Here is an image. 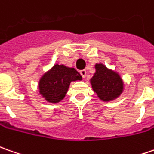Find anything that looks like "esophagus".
Instances as JSON below:
<instances>
[{
    "mask_svg": "<svg viewBox=\"0 0 154 154\" xmlns=\"http://www.w3.org/2000/svg\"><path fill=\"white\" fill-rule=\"evenodd\" d=\"M80 74H81L82 77H83V78H85L86 76H87V72H86V70H82V71H80Z\"/></svg>",
    "mask_w": 154,
    "mask_h": 154,
    "instance_id": "obj_1",
    "label": "esophagus"
}]
</instances>
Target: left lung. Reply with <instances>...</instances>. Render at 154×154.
Instances as JSON below:
<instances>
[{
  "mask_svg": "<svg viewBox=\"0 0 154 154\" xmlns=\"http://www.w3.org/2000/svg\"><path fill=\"white\" fill-rule=\"evenodd\" d=\"M90 83L99 99L104 102L117 99L124 91V82L120 74L102 63L95 64V73Z\"/></svg>",
  "mask_w": 154,
  "mask_h": 154,
  "instance_id": "left-lung-1",
  "label": "left lung"
}]
</instances>
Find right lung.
<instances>
[{
  "label": "right lung",
  "mask_w": 154,
  "mask_h": 154,
  "mask_svg": "<svg viewBox=\"0 0 154 154\" xmlns=\"http://www.w3.org/2000/svg\"><path fill=\"white\" fill-rule=\"evenodd\" d=\"M82 80V76L73 67L55 64L44 73L38 81V93L47 102L59 103L65 98L72 82Z\"/></svg>",
  "instance_id": "right-lung-1"
}]
</instances>
